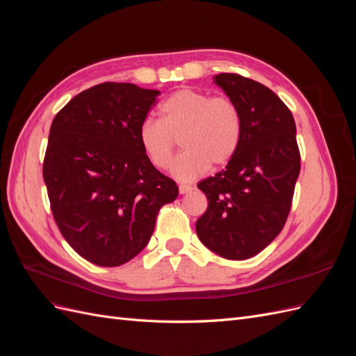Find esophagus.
<instances>
[{
  "label": "esophagus",
  "instance_id": "1",
  "mask_svg": "<svg viewBox=\"0 0 356 356\" xmlns=\"http://www.w3.org/2000/svg\"><path fill=\"white\" fill-rule=\"evenodd\" d=\"M179 193L181 195H187V193H190L191 190H193V187L191 186H188V184H179Z\"/></svg>",
  "mask_w": 356,
  "mask_h": 356
}]
</instances>
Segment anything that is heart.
Returning <instances> with one entry per match:
<instances>
[{
  "instance_id": "obj_1",
  "label": "heart",
  "mask_w": 356,
  "mask_h": 356,
  "mask_svg": "<svg viewBox=\"0 0 356 356\" xmlns=\"http://www.w3.org/2000/svg\"><path fill=\"white\" fill-rule=\"evenodd\" d=\"M243 136V115L229 96L181 89L159 105V120L147 118L139 126L138 141L157 169H168L177 139L186 149L172 165V175L193 181L213 168L225 166L238 153Z\"/></svg>"
}]
</instances>
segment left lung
I'll return each instance as SVG.
<instances>
[{
	"label": "left lung",
	"mask_w": 356,
	"mask_h": 356,
	"mask_svg": "<svg viewBox=\"0 0 356 356\" xmlns=\"http://www.w3.org/2000/svg\"><path fill=\"white\" fill-rule=\"evenodd\" d=\"M213 81L239 105L243 136L225 169L197 184L208 197V209L196 232L212 252L246 260L273 242L288 218L300 174L296 123L264 84L225 72Z\"/></svg>",
	"instance_id": "left-lung-1"
}]
</instances>
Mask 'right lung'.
Listing matches in <instances>:
<instances>
[{
    "label": "right lung",
    "instance_id": "obj_1",
    "mask_svg": "<svg viewBox=\"0 0 356 356\" xmlns=\"http://www.w3.org/2000/svg\"><path fill=\"white\" fill-rule=\"evenodd\" d=\"M159 95L132 83L96 84L53 118L42 163L50 209L72 250L96 266L136 257L160 208L178 196L138 141Z\"/></svg>",
    "mask_w": 356,
    "mask_h": 356
}]
</instances>
